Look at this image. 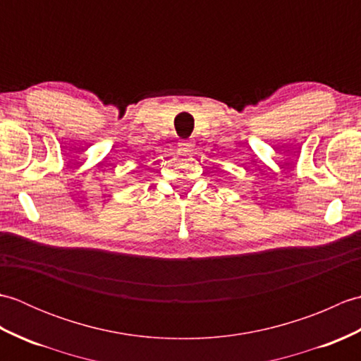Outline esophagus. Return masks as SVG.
Masks as SVG:
<instances>
[{"mask_svg": "<svg viewBox=\"0 0 361 361\" xmlns=\"http://www.w3.org/2000/svg\"><path fill=\"white\" fill-rule=\"evenodd\" d=\"M192 142H189V141H183V142H180V150L183 152V153H188V152H192Z\"/></svg>", "mask_w": 361, "mask_h": 361, "instance_id": "esophagus-1", "label": "esophagus"}]
</instances>
